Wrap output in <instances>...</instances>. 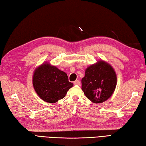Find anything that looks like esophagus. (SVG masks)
Returning <instances> with one entry per match:
<instances>
[{"label": "esophagus", "instance_id": "34e87169", "mask_svg": "<svg viewBox=\"0 0 146 146\" xmlns=\"http://www.w3.org/2000/svg\"><path fill=\"white\" fill-rule=\"evenodd\" d=\"M74 85H80V82L79 80H75L73 82Z\"/></svg>", "mask_w": 146, "mask_h": 146}]
</instances>
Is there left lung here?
<instances>
[{
  "instance_id": "obj_1",
  "label": "left lung",
  "mask_w": 146,
  "mask_h": 146,
  "mask_svg": "<svg viewBox=\"0 0 146 146\" xmlns=\"http://www.w3.org/2000/svg\"><path fill=\"white\" fill-rule=\"evenodd\" d=\"M113 68L103 61L88 67L82 79V90L94 103H101L112 96L116 86Z\"/></svg>"
}]
</instances>
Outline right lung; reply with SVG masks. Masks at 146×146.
Masks as SVG:
<instances>
[{"mask_svg": "<svg viewBox=\"0 0 146 146\" xmlns=\"http://www.w3.org/2000/svg\"><path fill=\"white\" fill-rule=\"evenodd\" d=\"M33 85L36 94L45 102L55 103L64 98L73 84L67 74L49 63H44L35 70Z\"/></svg>", "mask_w": 146, "mask_h": 146, "instance_id": "1", "label": "right lung"}]
</instances>
